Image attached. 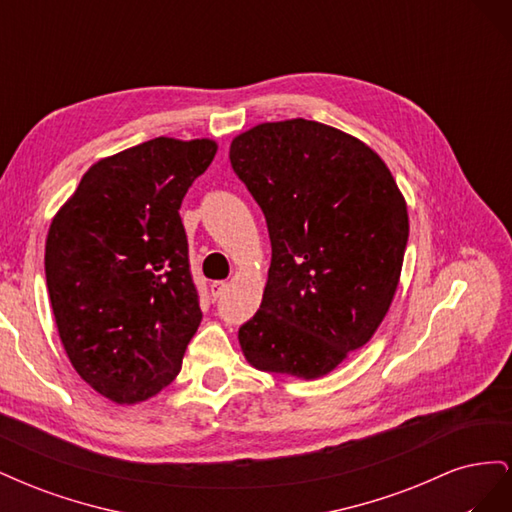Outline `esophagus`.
Here are the masks:
<instances>
[{
	"mask_svg": "<svg viewBox=\"0 0 512 512\" xmlns=\"http://www.w3.org/2000/svg\"><path fill=\"white\" fill-rule=\"evenodd\" d=\"M226 288H228L226 282H211V297L213 299H220L222 294L226 292Z\"/></svg>",
	"mask_w": 512,
	"mask_h": 512,
	"instance_id": "obj_1",
	"label": "esophagus"
}]
</instances>
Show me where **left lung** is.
I'll list each match as a JSON object with an SVG mask.
<instances>
[{
  "label": "left lung",
  "instance_id": "left-lung-1",
  "mask_svg": "<svg viewBox=\"0 0 512 512\" xmlns=\"http://www.w3.org/2000/svg\"><path fill=\"white\" fill-rule=\"evenodd\" d=\"M230 164L265 213L269 280L239 329L260 371L316 380L365 346L393 303L408 207L389 166L318 121H269L232 138Z\"/></svg>",
  "mask_w": 512,
  "mask_h": 512
}]
</instances>
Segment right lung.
<instances>
[{
	"label": "right lung",
	"mask_w": 512,
	"mask_h": 512,
	"mask_svg": "<svg viewBox=\"0 0 512 512\" xmlns=\"http://www.w3.org/2000/svg\"><path fill=\"white\" fill-rule=\"evenodd\" d=\"M211 138L158 136L91 164L44 247L59 339L91 389L119 406L158 395L203 312L181 200L209 168Z\"/></svg>",
	"instance_id": "right-lung-1"
}]
</instances>
